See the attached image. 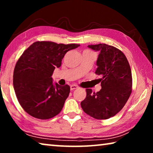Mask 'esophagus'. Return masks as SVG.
I'll return each instance as SVG.
<instances>
[{"mask_svg": "<svg viewBox=\"0 0 153 153\" xmlns=\"http://www.w3.org/2000/svg\"><path fill=\"white\" fill-rule=\"evenodd\" d=\"M77 88H78V86H76V85H71V86H70L71 90H74L75 89H77Z\"/></svg>", "mask_w": 153, "mask_h": 153, "instance_id": "obj_1", "label": "esophagus"}]
</instances>
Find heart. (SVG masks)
<instances>
[{
    "label": "heart",
    "mask_w": 153,
    "mask_h": 153,
    "mask_svg": "<svg viewBox=\"0 0 153 153\" xmlns=\"http://www.w3.org/2000/svg\"><path fill=\"white\" fill-rule=\"evenodd\" d=\"M88 51V50H87V51Z\"/></svg>",
    "instance_id": "b5f03b06"
}]
</instances>
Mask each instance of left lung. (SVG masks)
Returning a JSON list of instances; mask_svg holds the SVG:
<instances>
[{"mask_svg": "<svg viewBox=\"0 0 153 153\" xmlns=\"http://www.w3.org/2000/svg\"><path fill=\"white\" fill-rule=\"evenodd\" d=\"M99 51L95 73L101 75L99 92L86 89V97L81 102L85 113L97 120L113 117L122 109L131 92V68L125 55L118 48L106 44L88 45Z\"/></svg>", "mask_w": 153, "mask_h": 153, "instance_id": "left-lung-1", "label": "left lung"}]
</instances>
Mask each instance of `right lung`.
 Instances as JSON below:
<instances>
[{
  "label": "right lung",
  "mask_w": 153,
  "mask_h": 153,
  "mask_svg": "<svg viewBox=\"0 0 153 153\" xmlns=\"http://www.w3.org/2000/svg\"><path fill=\"white\" fill-rule=\"evenodd\" d=\"M77 44H56L37 41L25 50L15 65L13 86L20 105L27 113L40 120H48L61 112L70 87L53 82L55 67Z\"/></svg>",
  "instance_id": "obj_1"
}]
</instances>
